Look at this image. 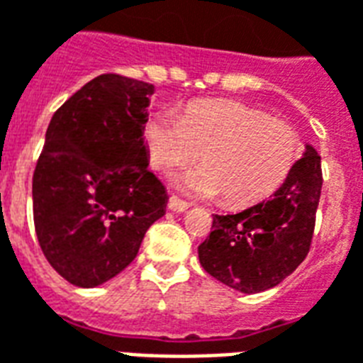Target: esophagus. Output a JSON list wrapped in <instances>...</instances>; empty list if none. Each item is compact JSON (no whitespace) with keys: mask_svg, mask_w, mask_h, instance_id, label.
<instances>
[{"mask_svg":"<svg viewBox=\"0 0 363 363\" xmlns=\"http://www.w3.org/2000/svg\"><path fill=\"white\" fill-rule=\"evenodd\" d=\"M189 208H190L189 203L179 200L177 196H171V198H169V209H171V211H174V213H182V211H186Z\"/></svg>","mask_w":363,"mask_h":363,"instance_id":"1","label":"esophagus"}]
</instances>
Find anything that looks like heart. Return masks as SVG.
Wrapping results in <instances>:
<instances>
[{
  "label": "heart",
  "instance_id": "1",
  "mask_svg": "<svg viewBox=\"0 0 363 363\" xmlns=\"http://www.w3.org/2000/svg\"><path fill=\"white\" fill-rule=\"evenodd\" d=\"M142 140L150 163L165 173L202 154L206 167L179 174L174 186L198 198L225 194V202L236 208L273 194L300 154L291 125L227 99L192 101L181 117L152 113L144 121Z\"/></svg>",
  "mask_w": 363,
  "mask_h": 363
}]
</instances>
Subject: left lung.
Returning a JSON list of instances; mask_svg holds the SVG:
<instances>
[{
  "instance_id": "left-lung-1",
  "label": "left lung",
  "mask_w": 363,
  "mask_h": 363,
  "mask_svg": "<svg viewBox=\"0 0 363 363\" xmlns=\"http://www.w3.org/2000/svg\"><path fill=\"white\" fill-rule=\"evenodd\" d=\"M321 184V157L306 144L269 200L235 216H213L211 233L198 246L203 269L242 294L277 286L308 256Z\"/></svg>"
}]
</instances>
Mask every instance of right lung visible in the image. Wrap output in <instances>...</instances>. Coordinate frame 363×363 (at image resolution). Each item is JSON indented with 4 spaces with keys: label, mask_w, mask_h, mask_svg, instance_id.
Returning a JSON list of instances; mask_svg holds the SVG:
<instances>
[{
    "label": "right lung",
    "mask_w": 363,
    "mask_h": 363,
    "mask_svg": "<svg viewBox=\"0 0 363 363\" xmlns=\"http://www.w3.org/2000/svg\"><path fill=\"white\" fill-rule=\"evenodd\" d=\"M154 84L99 74L53 113L32 179L34 227L45 259L80 289L130 265L165 216L167 190L142 140Z\"/></svg>",
    "instance_id": "right-lung-1"
}]
</instances>
